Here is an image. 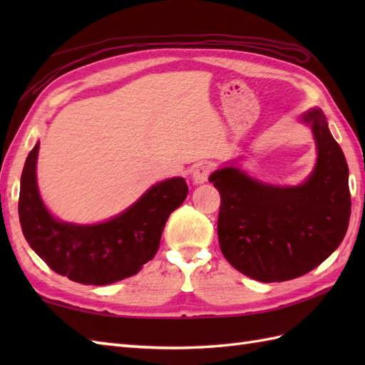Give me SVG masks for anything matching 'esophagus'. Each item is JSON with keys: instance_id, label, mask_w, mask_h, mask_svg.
<instances>
[{"instance_id": "1", "label": "esophagus", "mask_w": 365, "mask_h": 365, "mask_svg": "<svg viewBox=\"0 0 365 365\" xmlns=\"http://www.w3.org/2000/svg\"><path fill=\"white\" fill-rule=\"evenodd\" d=\"M208 174H210V168L207 165H199L191 174V180L195 185H202L207 182Z\"/></svg>"}]
</instances>
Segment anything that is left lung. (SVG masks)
<instances>
[{
  "mask_svg": "<svg viewBox=\"0 0 365 365\" xmlns=\"http://www.w3.org/2000/svg\"><path fill=\"white\" fill-rule=\"evenodd\" d=\"M299 120L311 127L317 149L314 170L302 183L260 182L237 161L208 177L221 195V252L240 273L260 282H282L312 271L337 250L350 222L345 155L320 108Z\"/></svg>",
  "mask_w": 365,
  "mask_h": 365,
  "instance_id": "left-lung-1",
  "label": "left lung"
}]
</instances>
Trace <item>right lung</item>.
Masks as SVG:
<instances>
[{
    "mask_svg": "<svg viewBox=\"0 0 365 365\" xmlns=\"http://www.w3.org/2000/svg\"><path fill=\"white\" fill-rule=\"evenodd\" d=\"M38 141L20 178L23 235L53 271L86 285H106L136 274L157 254L163 229L188 195L183 177L152 185L135 204L97 224L61 221L45 207L37 187Z\"/></svg>",
    "mask_w": 365,
    "mask_h": 365,
    "instance_id": "add662e5",
    "label": "right lung"
}]
</instances>
